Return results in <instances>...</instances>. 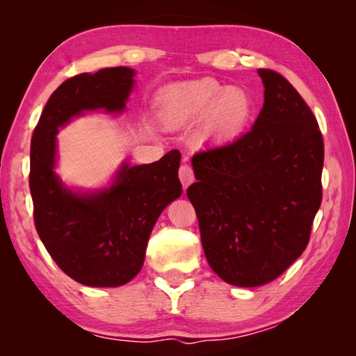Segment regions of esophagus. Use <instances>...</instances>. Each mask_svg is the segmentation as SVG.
<instances>
[{
	"instance_id": "34e87169",
	"label": "esophagus",
	"mask_w": 356,
	"mask_h": 356,
	"mask_svg": "<svg viewBox=\"0 0 356 356\" xmlns=\"http://www.w3.org/2000/svg\"><path fill=\"white\" fill-rule=\"evenodd\" d=\"M179 179L180 182H182L184 190L188 188V185L193 184V180H195V174H193V170L188 165H182L179 170Z\"/></svg>"
}]
</instances>
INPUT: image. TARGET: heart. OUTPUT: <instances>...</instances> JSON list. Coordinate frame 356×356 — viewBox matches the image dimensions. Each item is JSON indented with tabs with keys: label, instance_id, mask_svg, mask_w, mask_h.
<instances>
[{
	"label": "heart",
	"instance_id": "obj_1",
	"mask_svg": "<svg viewBox=\"0 0 356 356\" xmlns=\"http://www.w3.org/2000/svg\"><path fill=\"white\" fill-rule=\"evenodd\" d=\"M254 100L243 88H225L215 78H200L168 88L156 100V116L168 129L200 122L204 141L229 144L248 127Z\"/></svg>",
	"mask_w": 356,
	"mask_h": 356
}]
</instances>
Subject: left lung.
<instances>
[{
  "label": "left lung",
  "instance_id": "obj_1",
  "mask_svg": "<svg viewBox=\"0 0 356 356\" xmlns=\"http://www.w3.org/2000/svg\"><path fill=\"white\" fill-rule=\"evenodd\" d=\"M264 106L248 134L191 159L196 210L210 268L257 287L297 261L322 202L323 140L311 108L278 72L259 69Z\"/></svg>",
  "mask_w": 356,
  "mask_h": 356
}]
</instances>
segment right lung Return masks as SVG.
Wrapping results in <instances>:
<instances>
[{
	"label": "right lung",
	"instance_id": "obj_1",
	"mask_svg": "<svg viewBox=\"0 0 356 356\" xmlns=\"http://www.w3.org/2000/svg\"><path fill=\"white\" fill-rule=\"evenodd\" d=\"M134 76L130 67H108L69 78L48 99L33 134L35 229L58 267L84 286L118 287L134 280L160 213L182 195L177 149L149 165L124 161L100 190H72L55 171L58 130L86 111L122 113Z\"/></svg>",
	"mask_w": 356,
	"mask_h": 356
}]
</instances>
